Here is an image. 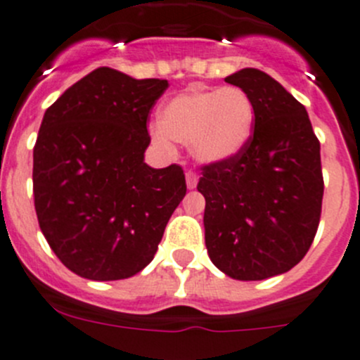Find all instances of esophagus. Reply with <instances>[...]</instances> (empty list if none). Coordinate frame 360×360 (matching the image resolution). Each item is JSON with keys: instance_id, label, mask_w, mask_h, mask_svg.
<instances>
[{"instance_id": "34e87169", "label": "esophagus", "mask_w": 360, "mask_h": 360, "mask_svg": "<svg viewBox=\"0 0 360 360\" xmlns=\"http://www.w3.org/2000/svg\"><path fill=\"white\" fill-rule=\"evenodd\" d=\"M198 180H199V176L195 175V173H192V172L185 173V181H187V188H195V187H198Z\"/></svg>"}]
</instances>
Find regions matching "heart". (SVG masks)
<instances>
[{
    "mask_svg": "<svg viewBox=\"0 0 360 360\" xmlns=\"http://www.w3.org/2000/svg\"><path fill=\"white\" fill-rule=\"evenodd\" d=\"M257 112L250 96L240 87L192 89L173 96L152 127L155 145L169 148V140L188 145L202 165H220L240 155L250 143Z\"/></svg>",
    "mask_w": 360,
    "mask_h": 360,
    "instance_id": "1",
    "label": "heart"
}]
</instances>
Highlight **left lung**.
<instances>
[{"mask_svg":"<svg viewBox=\"0 0 360 360\" xmlns=\"http://www.w3.org/2000/svg\"><path fill=\"white\" fill-rule=\"evenodd\" d=\"M257 112L240 155L202 166L205 243L213 264L234 280H266L292 269L309 250L323 195L320 143L306 108L255 68L226 77Z\"/></svg>","mask_w":360,"mask_h":360,"instance_id":"obj_1","label":"left lung"}]
</instances>
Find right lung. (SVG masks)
<instances>
[{
  "instance_id": "1",
  "label": "right lung",
  "mask_w": 360,
  "mask_h": 360,
  "mask_svg": "<svg viewBox=\"0 0 360 360\" xmlns=\"http://www.w3.org/2000/svg\"><path fill=\"white\" fill-rule=\"evenodd\" d=\"M168 80L112 68L85 75L49 106L33 150L38 224L59 261L96 282L136 275L187 192L184 169L143 161L147 119Z\"/></svg>"
}]
</instances>
